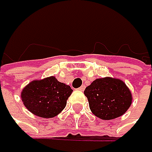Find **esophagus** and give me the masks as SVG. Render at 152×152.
I'll use <instances>...</instances> for the list:
<instances>
[{"label": "esophagus", "mask_w": 152, "mask_h": 152, "mask_svg": "<svg viewBox=\"0 0 152 152\" xmlns=\"http://www.w3.org/2000/svg\"><path fill=\"white\" fill-rule=\"evenodd\" d=\"M78 89H79V90H80V91H83V90L85 89V86H81V87H80Z\"/></svg>", "instance_id": "esophagus-1"}]
</instances>
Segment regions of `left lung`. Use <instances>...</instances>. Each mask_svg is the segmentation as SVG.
<instances>
[{
	"label": "left lung",
	"instance_id": "left-lung-1",
	"mask_svg": "<svg viewBox=\"0 0 152 152\" xmlns=\"http://www.w3.org/2000/svg\"><path fill=\"white\" fill-rule=\"evenodd\" d=\"M84 94L91 112L103 120H111L123 115L130 107L132 93L126 84L110 77L95 80Z\"/></svg>",
	"mask_w": 152,
	"mask_h": 152
}]
</instances>
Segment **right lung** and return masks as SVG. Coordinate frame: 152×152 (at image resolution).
Returning a JSON list of instances; mask_svg holds the SVG:
<instances>
[{"instance_id": "add662e5", "label": "right lung", "mask_w": 152, "mask_h": 152, "mask_svg": "<svg viewBox=\"0 0 152 152\" xmlns=\"http://www.w3.org/2000/svg\"><path fill=\"white\" fill-rule=\"evenodd\" d=\"M72 93L69 85L51 76L29 82L21 91L24 106L35 115L51 118L61 113Z\"/></svg>"}]
</instances>
